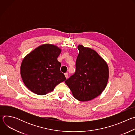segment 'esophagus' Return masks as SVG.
<instances>
[{"instance_id": "34e87169", "label": "esophagus", "mask_w": 135, "mask_h": 135, "mask_svg": "<svg viewBox=\"0 0 135 135\" xmlns=\"http://www.w3.org/2000/svg\"><path fill=\"white\" fill-rule=\"evenodd\" d=\"M65 76L66 79H68V73H66L65 74Z\"/></svg>"}]
</instances>
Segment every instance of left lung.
<instances>
[{"label":"left lung","instance_id":"obj_1","mask_svg":"<svg viewBox=\"0 0 135 135\" xmlns=\"http://www.w3.org/2000/svg\"><path fill=\"white\" fill-rule=\"evenodd\" d=\"M76 61V71L65 83L74 97L88 102L100 95L105 89L109 77L106 62L97 52L82 45Z\"/></svg>","mask_w":135,"mask_h":135}]
</instances>
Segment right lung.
<instances>
[{"label": "right lung", "mask_w": 135, "mask_h": 135, "mask_svg": "<svg viewBox=\"0 0 135 135\" xmlns=\"http://www.w3.org/2000/svg\"><path fill=\"white\" fill-rule=\"evenodd\" d=\"M61 49L45 44L37 47L22 60L20 73L27 88L38 95L52 91L56 85L66 80L61 73V63L57 60Z\"/></svg>", "instance_id": "add662e5"}]
</instances>
